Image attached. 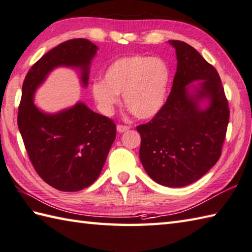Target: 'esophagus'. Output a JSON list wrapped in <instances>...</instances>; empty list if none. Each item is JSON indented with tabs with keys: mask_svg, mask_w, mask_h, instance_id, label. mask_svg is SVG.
Masks as SVG:
<instances>
[{
	"mask_svg": "<svg viewBox=\"0 0 252 252\" xmlns=\"http://www.w3.org/2000/svg\"><path fill=\"white\" fill-rule=\"evenodd\" d=\"M117 131H119V132H124V131H126V130H128V129H129V126H128V125H123V124H119V125H117Z\"/></svg>",
	"mask_w": 252,
	"mask_h": 252,
	"instance_id": "obj_1",
	"label": "esophagus"
}]
</instances>
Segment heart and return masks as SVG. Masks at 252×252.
Segmentation results:
<instances>
[{
	"mask_svg": "<svg viewBox=\"0 0 252 252\" xmlns=\"http://www.w3.org/2000/svg\"><path fill=\"white\" fill-rule=\"evenodd\" d=\"M171 81V70L160 58L130 55L116 60L109 66L104 80H95L91 92L104 113L119 103V94L132 115L146 120L155 116L165 102Z\"/></svg>",
	"mask_w": 252,
	"mask_h": 252,
	"instance_id": "heart-1",
	"label": "heart"
}]
</instances>
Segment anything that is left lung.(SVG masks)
Wrapping results in <instances>:
<instances>
[{"instance_id": "left-lung-1", "label": "left lung", "mask_w": 252, "mask_h": 252, "mask_svg": "<svg viewBox=\"0 0 252 252\" xmlns=\"http://www.w3.org/2000/svg\"><path fill=\"white\" fill-rule=\"evenodd\" d=\"M176 50L177 70L165 103L155 117L137 126L141 136L140 161L148 175L166 187H183L201 178L222 155L229 106L220 75L191 45L169 40ZM201 80L194 97L187 85ZM209 97L210 106L197 109Z\"/></svg>"}]
</instances>
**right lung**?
Masks as SVG:
<instances>
[{
    "label": "right lung",
    "mask_w": 252,
    "mask_h": 252,
    "mask_svg": "<svg viewBox=\"0 0 252 252\" xmlns=\"http://www.w3.org/2000/svg\"><path fill=\"white\" fill-rule=\"evenodd\" d=\"M96 50L83 38L62 42L35 62L23 84L17 124L25 148L38 175L61 191H78L95 182L116 137V125L83 103L44 114L33 104V94L45 76L62 65L80 67L87 85Z\"/></svg>",
    "instance_id": "1"
}]
</instances>
